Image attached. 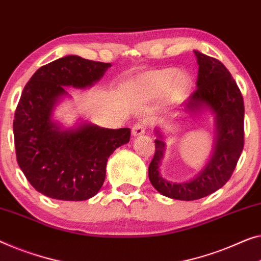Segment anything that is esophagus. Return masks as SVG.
Instances as JSON below:
<instances>
[{"label": "esophagus", "instance_id": "esophagus-1", "mask_svg": "<svg viewBox=\"0 0 261 261\" xmlns=\"http://www.w3.org/2000/svg\"><path fill=\"white\" fill-rule=\"evenodd\" d=\"M145 134V124L143 123H137L132 128V135L133 137H140V135Z\"/></svg>", "mask_w": 261, "mask_h": 261}]
</instances>
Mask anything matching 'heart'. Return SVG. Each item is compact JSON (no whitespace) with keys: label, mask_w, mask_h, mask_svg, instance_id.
Wrapping results in <instances>:
<instances>
[{"label":"heart","mask_w":261,"mask_h":261,"mask_svg":"<svg viewBox=\"0 0 261 261\" xmlns=\"http://www.w3.org/2000/svg\"><path fill=\"white\" fill-rule=\"evenodd\" d=\"M192 87V76L186 70H175L166 67L148 70L135 80L134 90L145 97H156L166 94L172 102H179L187 95Z\"/></svg>","instance_id":"heart-1"}]
</instances>
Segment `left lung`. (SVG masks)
Segmentation results:
<instances>
[{"label": "left lung", "mask_w": 261, "mask_h": 261, "mask_svg": "<svg viewBox=\"0 0 261 261\" xmlns=\"http://www.w3.org/2000/svg\"><path fill=\"white\" fill-rule=\"evenodd\" d=\"M198 62L196 90L188 97L184 113L195 118L208 112L214 118V143L210 160L193 179L169 181L160 174L166 142L155 127V154L148 167L150 184L159 193L175 200L201 199L221 188L231 177L244 148V100L232 75L220 61L194 50ZM181 119V118H179ZM175 119V120H179Z\"/></svg>", "instance_id": "8db88e82"}]
</instances>
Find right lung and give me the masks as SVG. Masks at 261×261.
Instances as JSON below:
<instances>
[{"instance_id":"right-lung-1","label":"right lung","mask_w":261,"mask_h":261,"mask_svg":"<svg viewBox=\"0 0 261 261\" xmlns=\"http://www.w3.org/2000/svg\"><path fill=\"white\" fill-rule=\"evenodd\" d=\"M111 63L67 55L39 68L22 92L14 119L20 168L37 192L51 199L84 201L102 187L108 158L129 141V128L109 129L88 121L66 127L54 111L66 88L86 89Z\"/></svg>"}]
</instances>
